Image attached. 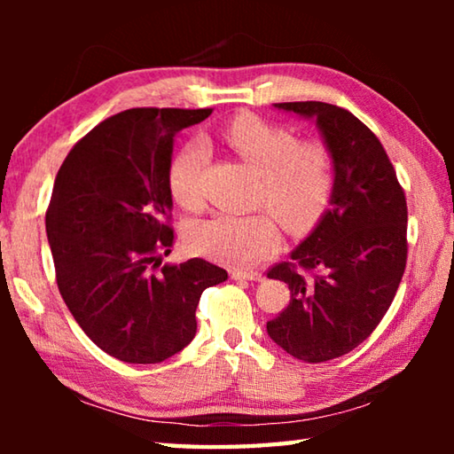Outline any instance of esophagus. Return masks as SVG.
I'll use <instances>...</instances> for the list:
<instances>
[{
    "mask_svg": "<svg viewBox=\"0 0 454 454\" xmlns=\"http://www.w3.org/2000/svg\"><path fill=\"white\" fill-rule=\"evenodd\" d=\"M232 278L238 282H246V280H262V274L260 272H246V270H234Z\"/></svg>",
    "mask_w": 454,
    "mask_h": 454,
    "instance_id": "1",
    "label": "esophagus"
}]
</instances>
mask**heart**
I'll return each mask as SVG.
<instances>
[{"label":"heart","instance_id":"1","mask_svg":"<svg viewBox=\"0 0 454 454\" xmlns=\"http://www.w3.org/2000/svg\"><path fill=\"white\" fill-rule=\"evenodd\" d=\"M224 142L260 174L258 202L270 206L290 230L301 232L322 216L333 198L334 162L320 140L298 142L286 128L240 116L224 129ZM206 160V145L190 142L168 168V188L182 208H196L202 200L200 178ZM190 242L218 262L246 266L274 248L278 226L268 212L216 214L190 230Z\"/></svg>","mask_w":454,"mask_h":454}]
</instances>
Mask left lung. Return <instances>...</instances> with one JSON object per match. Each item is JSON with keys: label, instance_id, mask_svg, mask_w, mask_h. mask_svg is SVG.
Masks as SVG:
<instances>
[{"label": "left lung", "instance_id": "1", "mask_svg": "<svg viewBox=\"0 0 454 454\" xmlns=\"http://www.w3.org/2000/svg\"><path fill=\"white\" fill-rule=\"evenodd\" d=\"M314 118L334 160L330 208L268 278L290 302L266 322L272 340L304 363L348 355L390 309L406 268V198L379 137L355 114L325 102L274 104Z\"/></svg>", "mask_w": 454, "mask_h": 454}]
</instances>
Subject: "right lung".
<instances>
[{
  "mask_svg": "<svg viewBox=\"0 0 454 454\" xmlns=\"http://www.w3.org/2000/svg\"><path fill=\"white\" fill-rule=\"evenodd\" d=\"M210 114L120 112L90 129L56 176L45 232L59 294L90 340L121 363L156 364L188 347L200 296L228 278L202 258L162 264L174 246V137Z\"/></svg>",
  "mask_w": 454,
  "mask_h": 454,
  "instance_id": "add662e5",
  "label": "right lung"
}]
</instances>
